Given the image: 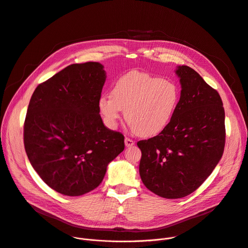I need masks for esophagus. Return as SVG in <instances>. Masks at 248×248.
I'll return each mask as SVG.
<instances>
[{
	"label": "esophagus",
	"mask_w": 248,
	"mask_h": 248,
	"mask_svg": "<svg viewBox=\"0 0 248 248\" xmlns=\"http://www.w3.org/2000/svg\"><path fill=\"white\" fill-rule=\"evenodd\" d=\"M124 144H125L126 147H131V146L134 145V141H133L132 139L126 137V138L124 139Z\"/></svg>",
	"instance_id": "esophagus-1"
}]
</instances>
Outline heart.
<instances>
[{"instance_id": "1", "label": "heart", "mask_w": 248, "mask_h": 248, "mask_svg": "<svg viewBox=\"0 0 248 248\" xmlns=\"http://www.w3.org/2000/svg\"><path fill=\"white\" fill-rule=\"evenodd\" d=\"M181 102V90L172 80L142 72H130L114 84L112 94L98 102L105 124L114 129L125 110L130 127L144 137L163 132L170 124Z\"/></svg>"}]
</instances>
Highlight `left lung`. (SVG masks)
<instances>
[{
  "label": "left lung",
  "instance_id": "obj_1",
  "mask_svg": "<svg viewBox=\"0 0 248 248\" xmlns=\"http://www.w3.org/2000/svg\"><path fill=\"white\" fill-rule=\"evenodd\" d=\"M181 102L169 126L140 140L139 173L144 186L168 199L195 191L213 171L225 148V110L214 88L187 65L175 70Z\"/></svg>",
  "mask_w": 248,
  "mask_h": 248
}]
</instances>
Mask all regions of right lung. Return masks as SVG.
<instances>
[{
    "label": "right lung",
    "instance_id": "1",
    "mask_svg": "<svg viewBox=\"0 0 248 248\" xmlns=\"http://www.w3.org/2000/svg\"><path fill=\"white\" fill-rule=\"evenodd\" d=\"M96 62L66 66L33 92L23 127L33 169L57 192L79 196L95 189L124 149L121 132L106 127L98 102L106 81Z\"/></svg>",
    "mask_w": 248,
    "mask_h": 248
}]
</instances>
